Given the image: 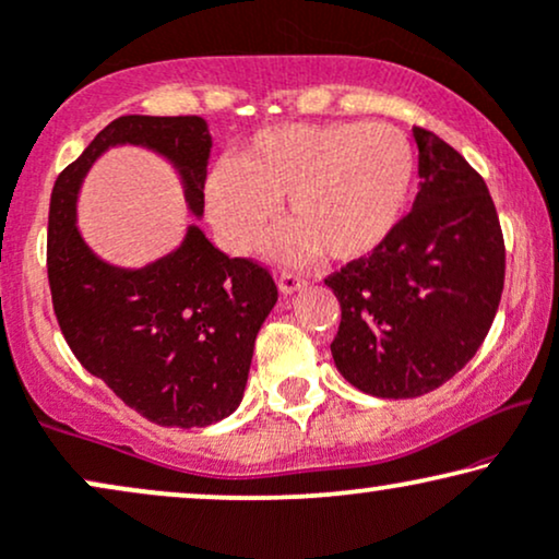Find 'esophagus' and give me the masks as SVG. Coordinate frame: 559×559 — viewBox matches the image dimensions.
<instances>
[{
	"label": "esophagus",
	"instance_id": "34e87169",
	"mask_svg": "<svg viewBox=\"0 0 559 559\" xmlns=\"http://www.w3.org/2000/svg\"><path fill=\"white\" fill-rule=\"evenodd\" d=\"M275 284H278V292L284 296H292L299 292V288L307 286V281L301 278V275H294V273H281L278 278H275Z\"/></svg>",
	"mask_w": 559,
	"mask_h": 559
}]
</instances>
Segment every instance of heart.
<instances>
[{"label":"heart","instance_id":"heart-1","mask_svg":"<svg viewBox=\"0 0 559 559\" xmlns=\"http://www.w3.org/2000/svg\"><path fill=\"white\" fill-rule=\"evenodd\" d=\"M415 152L384 123H286L258 131L206 180V211L218 239L247 255L273 227L275 203L286 222L278 252L335 263L369 258L405 216Z\"/></svg>","mask_w":559,"mask_h":559}]
</instances>
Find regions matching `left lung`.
I'll return each instance as SVG.
<instances>
[{
  "mask_svg": "<svg viewBox=\"0 0 559 559\" xmlns=\"http://www.w3.org/2000/svg\"><path fill=\"white\" fill-rule=\"evenodd\" d=\"M413 136V211L377 252L324 281L343 312L330 345L337 371L384 400L420 397L462 371L496 320L506 278L485 180L436 133Z\"/></svg>",
  "mask_w": 559,
  "mask_h": 559,
  "instance_id": "obj_1",
  "label": "left lung"
}]
</instances>
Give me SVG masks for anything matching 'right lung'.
<instances>
[{
    "label": "right lung",
    "mask_w": 559,
    "mask_h": 559,
    "mask_svg": "<svg viewBox=\"0 0 559 559\" xmlns=\"http://www.w3.org/2000/svg\"><path fill=\"white\" fill-rule=\"evenodd\" d=\"M116 146L173 165L193 218L203 216L211 141L198 116H123L56 178L48 211V284L69 348L126 405L167 428H203L242 402L258 330L278 301L271 273L227 258L198 224L139 267L97 255L76 227L90 169Z\"/></svg>",
    "instance_id": "obj_1"
}]
</instances>
